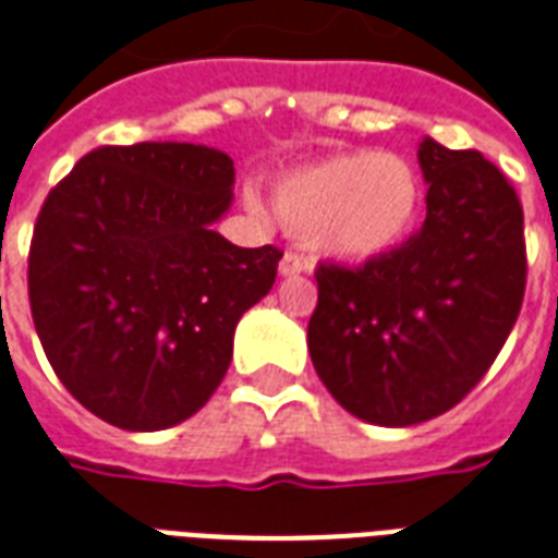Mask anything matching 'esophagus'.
<instances>
[{"label": "esophagus", "instance_id": "esophagus-1", "mask_svg": "<svg viewBox=\"0 0 558 558\" xmlns=\"http://www.w3.org/2000/svg\"><path fill=\"white\" fill-rule=\"evenodd\" d=\"M301 271H313V259L301 257L295 251H287L283 259H280V275H283V278H295Z\"/></svg>", "mask_w": 558, "mask_h": 558}]
</instances>
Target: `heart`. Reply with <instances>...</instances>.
<instances>
[{"label":"heart","instance_id":"heart-1","mask_svg":"<svg viewBox=\"0 0 558 558\" xmlns=\"http://www.w3.org/2000/svg\"><path fill=\"white\" fill-rule=\"evenodd\" d=\"M245 204L263 213L251 192ZM271 206L292 236L307 239L325 257L373 259L414 233L423 180L396 153H337L280 177Z\"/></svg>","mask_w":558,"mask_h":558}]
</instances>
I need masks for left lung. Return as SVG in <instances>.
I'll list each match as a JSON object with an SVG mask.
<instances>
[{
    "instance_id": "8db88e82",
    "label": "left lung",
    "mask_w": 558,
    "mask_h": 558,
    "mask_svg": "<svg viewBox=\"0 0 558 558\" xmlns=\"http://www.w3.org/2000/svg\"><path fill=\"white\" fill-rule=\"evenodd\" d=\"M426 221L390 254L319 263L307 349L328 393L375 426L456 408L509 340L526 290L523 206L478 150L420 144Z\"/></svg>"
}]
</instances>
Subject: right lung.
<instances>
[{
  "mask_svg": "<svg viewBox=\"0 0 558 558\" xmlns=\"http://www.w3.org/2000/svg\"><path fill=\"white\" fill-rule=\"evenodd\" d=\"M233 159L204 144L97 147L47 195L28 247V304L47 361L90 414L177 426L209 402L233 331L283 251L213 230Z\"/></svg>",
  "mask_w": 558,
  "mask_h": 558,
  "instance_id": "1",
  "label": "right lung"
}]
</instances>
